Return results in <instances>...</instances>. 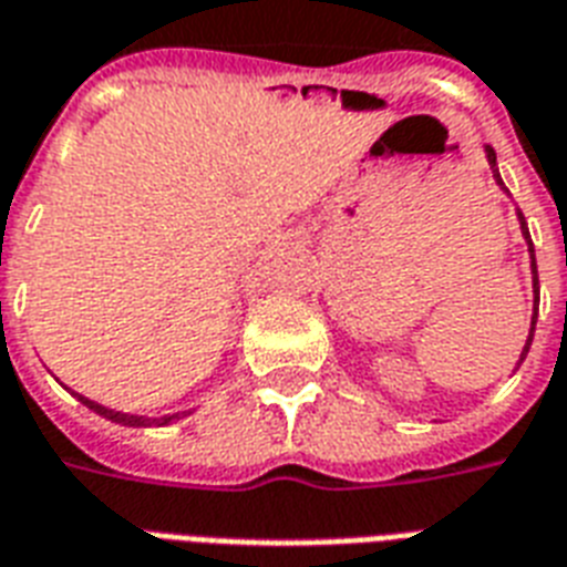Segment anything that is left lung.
Returning <instances> with one entry per match:
<instances>
[{
  "instance_id": "obj_1",
  "label": "left lung",
  "mask_w": 567,
  "mask_h": 567,
  "mask_svg": "<svg viewBox=\"0 0 567 567\" xmlns=\"http://www.w3.org/2000/svg\"><path fill=\"white\" fill-rule=\"evenodd\" d=\"M485 154H487V163H491V168H494V178H496V184H499V187H503V178H499V172H496V154H494V148H491V145H485ZM503 189H505V187H503ZM517 219H520V231H524L526 244H529V255H533V293H535L533 327H529V339H526L524 353H520V362H524V360H526V353H529V344H533L535 321H538V267H535V249H533V240H529V228H526V219H524V214H520V210H517ZM520 362H517V365H520Z\"/></svg>"
}]
</instances>
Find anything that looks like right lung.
I'll list each match as a JSON object with an SVG mask.
<instances>
[{"label": "right lung", "instance_id": "add662e5", "mask_svg": "<svg viewBox=\"0 0 567 567\" xmlns=\"http://www.w3.org/2000/svg\"><path fill=\"white\" fill-rule=\"evenodd\" d=\"M73 395H76V392H73ZM76 399H80L82 404H85V408H89V410H94L97 416L112 419V422H118V425H127V427H159V425H168V422H175V419H184V416H187V410H184V413H172V416H159V419L133 416V413H118V410L103 408V404H97V401L82 399V395H76Z\"/></svg>", "mask_w": 567, "mask_h": 567}]
</instances>
